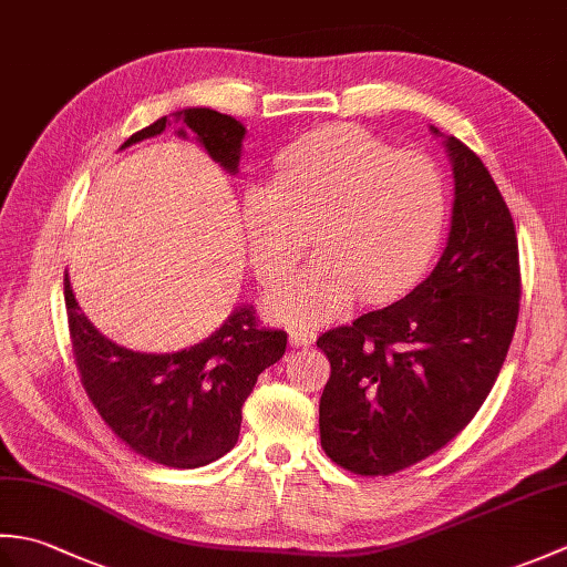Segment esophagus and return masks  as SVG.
<instances>
[{
    "label": "esophagus",
    "mask_w": 567,
    "mask_h": 567,
    "mask_svg": "<svg viewBox=\"0 0 567 567\" xmlns=\"http://www.w3.org/2000/svg\"><path fill=\"white\" fill-rule=\"evenodd\" d=\"M315 339H317V336L311 331H292L290 333V346L292 348H305V346L315 343Z\"/></svg>",
    "instance_id": "obj_1"
}]
</instances>
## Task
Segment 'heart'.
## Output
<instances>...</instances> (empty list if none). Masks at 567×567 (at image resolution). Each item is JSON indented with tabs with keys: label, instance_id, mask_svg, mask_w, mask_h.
<instances>
[{
	"label": "heart",
	"instance_id": "1",
	"mask_svg": "<svg viewBox=\"0 0 567 567\" xmlns=\"http://www.w3.org/2000/svg\"><path fill=\"white\" fill-rule=\"evenodd\" d=\"M240 216L252 272L268 287L295 272L311 236L319 258L270 297L268 315L315 327L358 290L382 302L416 282L441 244L449 192L426 155L336 124L277 153L270 185L246 192Z\"/></svg>",
	"mask_w": 567,
	"mask_h": 567
}]
</instances>
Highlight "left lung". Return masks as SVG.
Masks as SVG:
<instances>
[{"mask_svg": "<svg viewBox=\"0 0 567 567\" xmlns=\"http://www.w3.org/2000/svg\"><path fill=\"white\" fill-rule=\"evenodd\" d=\"M441 138L453 167L449 244L412 292L319 336L331 378L321 449L358 475H390L461 433L495 384L519 317V246L483 161Z\"/></svg>", "mask_w": 567, "mask_h": 567, "instance_id": "left-lung-1", "label": "left lung"}]
</instances>
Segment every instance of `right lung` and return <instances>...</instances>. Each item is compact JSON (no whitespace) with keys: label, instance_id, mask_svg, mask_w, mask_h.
Segmentation results:
<instances>
[{"label":"right lung","instance_id":"1","mask_svg":"<svg viewBox=\"0 0 567 567\" xmlns=\"http://www.w3.org/2000/svg\"><path fill=\"white\" fill-rule=\"evenodd\" d=\"M195 136L228 175L238 173L246 126L209 106L177 110L141 128L124 148L161 136ZM72 353L94 409L128 449L167 467H199L234 449L240 409L258 375L285 355L287 333L260 329L250 305L236 307L207 339L175 353H141L106 339L84 317L65 275Z\"/></svg>","mask_w":567,"mask_h":567}]
</instances>
